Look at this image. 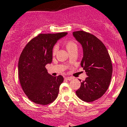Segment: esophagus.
Here are the masks:
<instances>
[{"instance_id":"1","label":"esophagus","mask_w":127,"mask_h":127,"mask_svg":"<svg viewBox=\"0 0 127 127\" xmlns=\"http://www.w3.org/2000/svg\"><path fill=\"white\" fill-rule=\"evenodd\" d=\"M65 80H67V81H71V80L72 79V77H69V76H67V77H65Z\"/></svg>"}]
</instances>
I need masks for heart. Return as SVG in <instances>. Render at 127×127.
<instances>
[{"label": "heart", "instance_id": "1", "mask_svg": "<svg viewBox=\"0 0 127 127\" xmlns=\"http://www.w3.org/2000/svg\"><path fill=\"white\" fill-rule=\"evenodd\" d=\"M64 45L68 52L74 51H78V45L73 40H67L65 42ZM57 52V47L56 46H54L52 51V55H55L56 54Z\"/></svg>", "mask_w": 127, "mask_h": 127}]
</instances>
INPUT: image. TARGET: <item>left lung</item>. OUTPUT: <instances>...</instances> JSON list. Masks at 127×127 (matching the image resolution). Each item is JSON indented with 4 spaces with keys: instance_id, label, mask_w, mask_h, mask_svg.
<instances>
[{
    "instance_id": "1",
    "label": "left lung",
    "mask_w": 127,
    "mask_h": 127,
    "mask_svg": "<svg viewBox=\"0 0 127 127\" xmlns=\"http://www.w3.org/2000/svg\"><path fill=\"white\" fill-rule=\"evenodd\" d=\"M73 34L82 45L84 56L81 65L88 76L76 94L84 101H95L103 95L110 85L111 59L105 45L96 36L82 30L74 32Z\"/></svg>"
}]
</instances>
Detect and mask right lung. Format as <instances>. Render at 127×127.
<instances>
[{
    "label": "right lung",
    "instance_id": "add662e5",
    "mask_svg": "<svg viewBox=\"0 0 127 127\" xmlns=\"http://www.w3.org/2000/svg\"><path fill=\"white\" fill-rule=\"evenodd\" d=\"M67 34H39L27 43L20 55L19 81L27 97L36 104L47 105L57 97L64 78L62 75H49L45 65L52 62V51L55 43Z\"/></svg>",
    "mask_w": 127,
    "mask_h": 127
}]
</instances>
